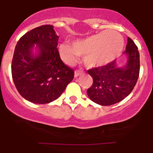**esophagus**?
<instances>
[{
    "mask_svg": "<svg viewBox=\"0 0 153 153\" xmlns=\"http://www.w3.org/2000/svg\"><path fill=\"white\" fill-rule=\"evenodd\" d=\"M81 74H82V72H81V71H79V70H75V73H74V76H75V77H77L78 76L81 75Z\"/></svg>",
    "mask_w": 153,
    "mask_h": 153,
    "instance_id": "34e87169",
    "label": "esophagus"
}]
</instances>
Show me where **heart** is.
Instances as JSON below:
<instances>
[{
    "mask_svg": "<svg viewBox=\"0 0 153 153\" xmlns=\"http://www.w3.org/2000/svg\"><path fill=\"white\" fill-rule=\"evenodd\" d=\"M123 46L122 36L115 30H104L83 40L74 41L70 45L61 44L59 53L64 63L73 65L78 56H83V63L87 67H100L113 61Z\"/></svg>",
    "mask_w": 153,
    "mask_h": 153,
    "instance_id": "1",
    "label": "heart"
}]
</instances>
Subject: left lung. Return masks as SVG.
<instances>
[{"label": "left lung", "instance_id": "left-lung-1", "mask_svg": "<svg viewBox=\"0 0 153 153\" xmlns=\"http://www.w3.org/2000/svg\"><path fill=\"white\" fill-rule=\"evenodd\" d=\"M124 53L128 56L124 67H119L113 60L105 66L87 70L93 79L87 95L96 103L101 106L117 103L129 95L136 86L140 75V53L129 37Z\"/></svg>", "mask_w": 153, "mask_h": 153}]
</instances>
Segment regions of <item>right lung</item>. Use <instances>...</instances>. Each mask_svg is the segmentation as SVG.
Segmentation results:
<instances>
[{
    "mask_svg": "<svg viewBox=\"0 0 153 153\" xmlns=\"http://www.w3.org/2000/svg\"><path fill=\"white\" fill-rule=\"evenodd\" d=\"M58 38L52 25H42L28 31L16 45L12 78L19 93L30 102H53L74 79V70L60 59L56 47ZM35 45L39 53L34 57L32 49Z\"/></svg>",
    "mask_w": 153,
    "mask_h": 153,
    "instance_id": "right-lung-1",
    "label": "right lung"
}]
</instances>
